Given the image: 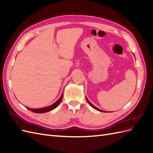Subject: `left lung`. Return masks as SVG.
I'll list each match as a JSON object with an SVG mask.
<instances>
[{
	"mask_svg": "<svg viewBox=\"0 0 153 153\" xmlns=\"http://www.w3.org/2000/svg\"><path fill=\"white\" fill-rule=\"evenodd\" d=\"M86 100H87V101H88V103H89V104H90V105L92 106V108H94V109H96V110H98V111H100V112H105V111H103V110H100V109H99V108H96V106H94L93 105H92V104H91V103H90V101H89V100H88L87 98H86Z\"/></svg>",
	"mask_w": 153,
	"mask_h": 153,
	"instance_id": "left-lung-1",
	"label": "left lung"
}]
</instances>
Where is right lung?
<instances>
[{
  "label": "right lung",
  "instance_id": "obj_1",
  "mask_svg": "<svg viewBox=\"0 0 153 153\" xmlns=\"http://www.w3.org/2000/svg\"><path fill=\"white\" fill-rule=\"evenodd\" d=\"M63 98V94H62L61 98H60L56 102H55L54 104L50 106H48V107H46V108H38V109H32V108H27L26 107L27 109H29V110L32 111V112H35V113H38V114H41V113H45V112H49V111L52 110L54 108H55L57 107V106L59 105V103H61V101H62Z\"/></svg>",
  "mask_w": 153,
  "mask_h": 153
}]
</instances>
